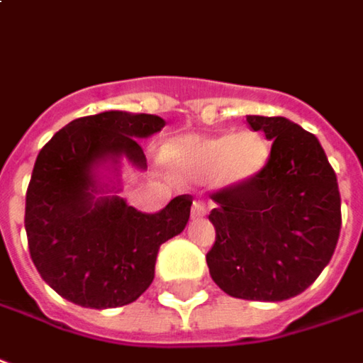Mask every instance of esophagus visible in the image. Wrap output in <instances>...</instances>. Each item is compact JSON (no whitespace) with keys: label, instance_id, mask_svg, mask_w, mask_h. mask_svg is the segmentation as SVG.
<instances>
[{"label":"esophagus","instance_id":"obj_1","mask_svg":"<svg viewBox=\"0 0 363 363\" xmlns=\"http://www.w3.org/2000/svg\"><path fill=\"white\" fill-rule=\"evenodd\" d=\"M206 212H208V208L204 202H200V200H194V202H192V218L206 216Z\"/></svg>","mask_w":363,"mask_h":363}]
</instances>
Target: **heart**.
Segmentation results:
<instances>
[{"instance_id": "obj_1", "label": "heart", "mask_w": 363, "mask_h": 363, "mask_svg": "<svg viewBox=\"0 0 363 363\" xmlns=\"http://www.w3.org/2000/svg\"><path fill=\"white\" fill-rule=\"evenodd\" d=\"M171 173L186 181L212 179L218 189L253 181L269 161V145L261 133L243 129L220 135H184L164 149Z\"/></svg>"}]
</instances>
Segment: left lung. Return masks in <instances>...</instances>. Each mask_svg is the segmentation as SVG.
<instances>
[{"instance_id":"obj_1","label":"left lung","mask_w":363,"mask_h":363,"mask_svg":"<svg viewBox=\"0 0 363 363\" xmlns=\"http://www.w3.org/2000/svg\"><path fill=\"white\" fill-rule=\"evenodd\" d=\"M273 141L253 181L216 192L210 277L235 298L277 303L313 285L340 235V192L323 145L287 118L247 116Z\"/></svg>"}]
</instances>
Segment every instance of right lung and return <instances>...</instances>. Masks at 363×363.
Masks as SVG:
<instances>
[{
	"label": "right lung",
	"mask_w": 363,
	"mask_h": 363,
	"mask_svg": "<svg viewBox=\"0 0 363 363\" xmlns=\"http://www.w3.org/2000/svg\"><path fill=\"white\" fill-rule=\"evenodd\" d=\"M163 128V118L151 113L102 111L70 121L40 149L25 230L39 275L62 298L116 308L153 283L159 247L184 230L192 199L182 194L161 212L143 214L118 196V177L121 161L145 171L138 139Z\"/></svg>",
	"instance_id": "obj_1"
}]
</instances>
